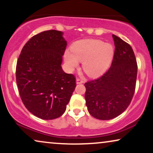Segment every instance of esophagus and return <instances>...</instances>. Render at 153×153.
Instances as JSON below:
<instances>
[{"instance_id": "1", "label": "esophagus", "mask_w": 153, "mask_h": 153, "mask_svg": "<svg viewBox=\"0 0 153 153\" xmlns=\"http://www.w3.org/2000/svg\"><path fill=\"white\" fill-rule=\"evenodd\" d=\"M83 82H84V81H83L82 79L79 78L76 79V84H80V83H83Z\"/></svg>"}]
</instances>
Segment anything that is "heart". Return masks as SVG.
I'll return each mask as SVG.
<instances>
[{
  "mask_svg": "<svg viewBox=\"0 0 153 153\" xmlns=\"http://www.w3.org/2000/svg\"><path fill=\"white\" fill-rule=\"evenodd\" d=\"M70 52L65 53V61L70 70L82 62L85 73L91 77L101 76L108 70L114 56V49L111 44L98 39H85L74 43Z\"/></svg>",
  "mask_w": 153,
  "mask_h": 153,
  "instance_id": "heart-1",
  "label": "heart"
}]
</instances>
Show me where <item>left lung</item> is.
Here are the masks:
<instances>
[{
    "mask_svg": "<svg viewBox=\"0 0 153 153\" xmlns=\"http://www.w3.org/2000/svg\"><path fill=\"white\" fill-rule=\"evenodd\" d=\"M112 37L115 51L111 68L84 85L88 111L99 120H110L124 112L135 91L137 63L132 48L116 35Z\"/></svg>",
    "mask_w": 153,
    "mask_h": 153,
    "instance_id": "1",
    "label": "left lung"
}]
</instances>
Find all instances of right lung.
I'll use <instances>...</instances> for the list:
<instances>
[{
  "label": "right lung",
  "mask_w": 153,
  "mask_h": 153,
  "mask_svg": "<svg viewBox=\"0 0 153 153\" xmlns=\"http://www.w3.org/2000/svg\"><path fill=\"white\" fill-rule=\"evenodd\" d=\"M61 31L50 30L31 37L21 51L16 79L24 106L44 120L61 116L76 87L73 74L62 70L67 41Z\"/></svg>",
  "instance_id": "add662e5"
}]
</instances>
